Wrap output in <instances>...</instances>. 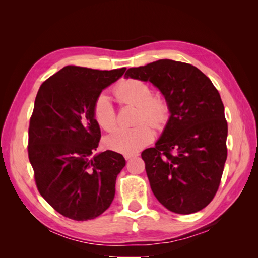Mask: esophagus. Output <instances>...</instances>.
<instances>
[{
    "label": "esophagus",
    "instance_id": "obj_1",
    "mask_svg": "<svg viewBox=\"0 0 258 258\" xmlns=\"http://www.w3.org/2000/svg\"><path fill=\"white\" fill-rule=\"evenodd\" d=\"M136 156H138V154H125V155H124L126 161H128V160H131V158L136 157Z\"/></svg>",
    "mask_w": 258,
    "mask_h": 258
}]
</instances>
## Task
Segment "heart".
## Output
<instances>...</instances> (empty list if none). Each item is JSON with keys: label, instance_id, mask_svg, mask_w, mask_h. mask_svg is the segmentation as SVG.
<instances>
[{"label": "heart", "instance_id": "1", "mask_svg": "<svg viewBox=\"0 0 258 258\" xmlns=\"http://www.w3.org/2000/svg\"><path fill=\"white\" fill-rule=\"evenodd\" d=\"M114 93L122 104H132L139 107L136 123L141 124L132 128H117L107 136L106 145L109 149L123 153L134 154L143 149L154 139V131L145 120L155 126H161L168 115L167 103L161 96L153 95L152 87L144 81L128 79L115 86ZM93 116L103 130L112 131L117 123L116 111L108 95L101 93L93 103Z\"/></svg>", "mask_w": 258, "mask_h": 258}]
</instances>
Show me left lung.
Instances as JSON below:
<instances>
[{
	"label": "left lung",
	"mask_w": 258,
	"mask_h": 258,
	"mask_svg": "<svg viewBox=\"0 0 258 258\" xmlns=\"http://www.w3.org/2000/svg\"><path fill=\"white\" fill-rule=\"evenodd\" d=\"M125 78L154 84L171 112L155 146L142 152L153 194L173 213L203 210L220 187L227 157L220 93L202 71L173 59L131 68Z\"/></svg>",
	"instance_id": "1"
}]
</instances>
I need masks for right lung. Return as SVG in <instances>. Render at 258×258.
I'll return each mask as SVG.
<instances>
[{"mask_svg":"<svg viewBox=\"0 0 258 258\" xmlns=\"http://www.w3.org/2000/svg\"><path fill=\"white\" fill-rule=\"evenodd\" d=\"M125 70L68 65L36 94L27 145L35 184L43 199L71 220H93L113 202L125 160L109 150L93 155L101 140L93 103Z\"/></svg>","mask_w":258,"mask_h":258,"instance_id":"obj_1","label":"right lung"}]
</instances>
